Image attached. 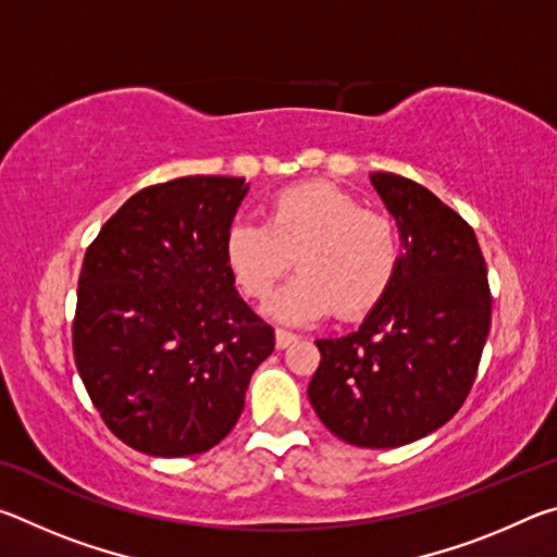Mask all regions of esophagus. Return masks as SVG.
Instances as JSON below:
<instances>
[{
  "label": "esophagus",
  "mask_w": 557,
  "mask_h": 557,
  "mask_svg": "<svg viewBox=\"0 0 557 557\" xmlns=\"http://www.w3.org/2000/svg\"><path fill=\"white\" fill-rule=\"evenodd\" d=\"M295 342H297V334L285 332V329H277V332H275V344H277V348H287V346H292Z\"/></svg>",
  "instance_id": "1"
}]
</instances>
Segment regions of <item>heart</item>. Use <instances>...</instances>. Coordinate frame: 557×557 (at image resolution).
<instances>
[{"label":"heart","mask_w":557,"mask_h":557,"mask_svg":"<svg viewBox=\"0 0 557 557\" xmlns=\"http://www.w3.org/2000/svg\"><path fill=\"white\" fill-rule=\"evenodd\" d=\"M225 262L250 299L265 301L295 265L301 270L270 301L282 322L334 312L361 319L388 295L400 270V231L388 213L329 182H305L270 199L265 223L235 221L225 231Z\"/></svg>","instance_id":"heart-1"}]
</instances>
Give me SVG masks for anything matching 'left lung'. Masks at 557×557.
<instances>
[{
	"instance_id": "1",
	"label": "left lung",
	"mask_w": 557,
	"mask_h": 557,
	"mask_svg": "<svg viewBox=\"0 0 557 557\" xmlns=\"http://www.w3.org/2000/svg\"><path fill=\"white\" fill-rule=\"evenodd\" d=\"M398 221L403 260L388 295L354 334L319 338L309 403L338 440L403 447L455 414L492 326L486 262L471 225L412 178L371 174Z\"/></svg>"
}]
</instances>
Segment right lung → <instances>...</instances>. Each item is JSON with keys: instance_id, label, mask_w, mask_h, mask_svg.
Returning <instances> with one entry per match:
<instances>
[{"instance_id": "1", "label": "right lung", "mask_w": 557, "mask_h": 557, "mask_svg": "<svg viewBox=\"0 0 557 557\" xmlns=\"http://www.w3.org/2000/svg\"><path fill=\"white\" fill-rule=\"evenodd\" d=\"M245 194L235 176L147 186L83 258L75 366L112 435L145 455L219 445L240 418L252 371L275 348L223 252Z\"/></svg>"}]
</instances>
